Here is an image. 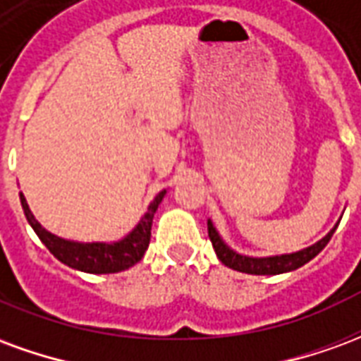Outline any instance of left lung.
<instances>
[{
  "mask_svg": "<svg viewBox=\"0 0 361 361\" xmlns=\"http://www.w3.org/2000/svg\"><path fill=\"white\" fill-rule=\"evenodd\" d=\"M334 230L336 226L329 232V234L317 242L315 245H311L307 250L298 251V253H290V255H276V257H263V259H253V257H245V255H238L235 251H232L230 247L224 245V242L220 240L219 232L214 230L212 222L209 220V238H211L212 247L216 251L219 259L230 269L240 272H247V274H280V272H288V271H295L300 269L302 265H305L307 261L315 257L317 253L325 250V245L331 242L333 238Z\"/></svg>",
  "mask_w": 361,
  "mask_h": 361,
  "instance_id": "1",
  "label": "left lung"
}]
</instances>
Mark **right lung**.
Returning <instances> with one entry per match:
<instances>
[{
	"instance_id": "1",
	"label": "right lung",
	"mask_w": 361,
	"mask_h": 361,
	"mask_svg": "<svg viewBox=\"0 0 361 361\" xmlns=\"http://www.w3.org/2000/svg\"><path fill=\"white\" fill-rule=\"evenodd\" d=\"M20 195V204L27 216L28 224L32 226L36 235L42 240V243L50 250L54 257H58L61 263L79 269L82 272H92V274H110V272L126 271L135 263H139L145 255V251L150 243V228H152V219L157 212L158 204L164 199L166 191H160L154 201L150 203L149 211L142 216L141 222L137 224L131 234L123 238L121 242L116 243H75L61 240L58 235L50 234L46 228L38 224V220L32 216L28 209L27 199L23 193Z\"/></svg>"
}]
</instances>
